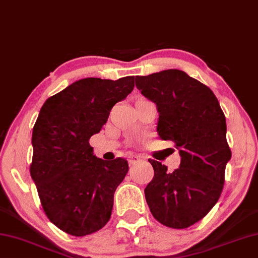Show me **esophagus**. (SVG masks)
Returning a JSON list of instances; mask_svg holds the SVG:
<instances>
[{
  "label": "esophagus",
  "instance_id": "1",
  "mask_svg": "<svg viewBox=\"0 0 258 258\" xmlns=\"http://www.w3.org/2000/svg\"><path fill=\"white\" fill-rule=\"evenodd\" d=\"M142 159V157L140 156V155H132V156H130L128 158V163L130 165H134L137 164V163H139Z\"/></svg>",
  "mask_w": 258,
  "mask_h": 258
}]
</instances>
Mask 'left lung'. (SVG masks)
<instances>
[{"instance_id": "8db88e82", "label": "left lung", "mask_w": 258, "mask_h": 258, "mask_svg": "<svg viewBox=\"0 0 258 258\" xmlns=\"http://www.w3.org/2000/svg\"><path fill=\"white\" fill-rule=\"evenodd\" d=\"M136 85L156 104L159 138L173 141L181 157L173 172L148 159L154 178L145 188L146 201L161 224L189 227L212 209L223 190L232 156L224 112L209 87L180 70L138 76Z\"/></svg>"}]
</instances>
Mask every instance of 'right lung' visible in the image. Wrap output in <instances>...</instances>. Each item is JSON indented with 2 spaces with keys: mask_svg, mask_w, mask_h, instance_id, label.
<instances>
[{
  "mask_svg": "<svg viewBox=\"0 0 258 258\" xmlns=\"http://www.w3.org/2000/svg\"><path fill=\"white\" fill-rule=\"evenodd\" d=\"M133 88L134 77L85 78L49 97L40 110L32 133L31 177L49 220L68 234H91L109 222L128 164L96 157L88 141Z\"/></svg>",
  "mask_w": 258,
  "mask_h": 258,
  "instance_id": "obj_1",
  "label": "right lung"
}]
</instances>
